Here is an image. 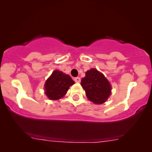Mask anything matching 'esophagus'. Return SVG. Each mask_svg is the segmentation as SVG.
<instances>
[{
    "mask_svg": "<svg viewBox=\"0 0 152 152\" xmlns=\"http://www.w3.org/2000/svg\"><path fill=\"white\" fill-rule=\"evenodd\" d=\"M74 81L76 82V83H79L81 82V79L79 77H76L74 78Z\"/></svg>",
    "mask_w": 152,
    "mask_h": 152,
    "instance_id": "1",
    "label": "esophagus"
}]
</instances>
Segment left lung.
<instances>
[{"mask_svg":"<svg viewBox=\"0 0 152 152\" xmlns=\"http://www.w3.org/2000/svg\"><path fill=\"white\" fill-rule=\"evenodd\" d=\"M81 85L85 90L86 96L96 104L104 103L111 94L112 87L107 78L96 69L87 70L82 78Z\"/></svg>","mask_w":152,"mask_h":152,"instance_id":"obj_1","label":"left lung"}]
</instances>
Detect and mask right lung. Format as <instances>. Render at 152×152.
I'll list each match as a JSON object with an SVG mask.
<instances>
[{
  "label": "right lung",
  "instance_id": "obj_1",
  "mask_svg": "<svg viewBox=\"0 0 152 152\" xmlns=\"http://www.w3.org/2000/svg\"><path fill=\"white\" fill-rule=\"evenodd\" d=\"M75 82L69 75L54 70L45 83V93L50 100H58L67 93L69 87Z\"/></svg>",
  "mask_w": 152,
  "mask_h": 152
}]
</instances>
